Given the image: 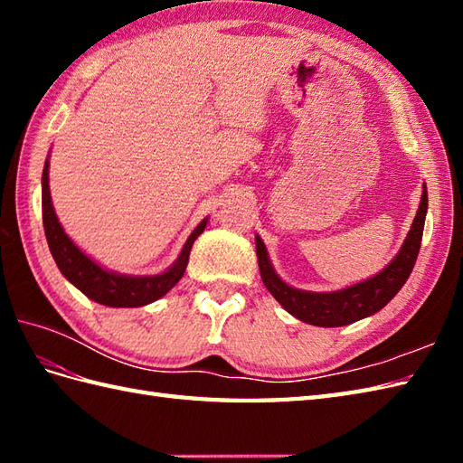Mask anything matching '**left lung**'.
<instances>
[{
  "label": "left lung",
  "mask_w": 463,
  "mask_h": 463,
  "mask_svg": "<svg viewBox=\"0 0 463 463\" xmlns=\"http://www.w3.org/2000/svg\"><path fill=\"white\" fill-rule=\"evenodd\" d=\"M426 211L428 191L424 186L416 219L411 222V229L404 244H402L400 252L396 254V259L370 280L358 282L354 284V287L336 292H304L298 288H292L287 282H282L277 277V272L272 270L264 242L260 241V237H257L260 279L272 297L282 304L284 310L290 312L292 317H297L302 322L314 324V326H346V324L372 317L373 312L382 310L396 297L398 290L406 284L411 269H414L421 244V234H424Z\"/></svg>",
  "instance_id": "1"
}]
</instances>
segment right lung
Returning a JSON list of instances; mask_svg holds the SVG:
<instances>
[{
    "instance_id": "right-lung-1",
    "label": "right lung",
    "mask_w": 463,
    "mask_h": 463,
    "mask_svg": "<svg viewBox=\"0 0 463 463\" xmlns=\"http://www.w3.org/2000/svg\"><path fill=\"white\" fill-rule=\"evenodd\" d=\"M47 175H49V161H45L43 176H42L43 229H45L49 250H52L57 267L61 270L63 277L71 282L73 287L80 288L87 298L105 304V307L137 308L165 297V294L183 279V274L186 270V262H189L193 242L204 231L206 219L193 231L189 241L184 242L179 259H176V262L166 272L156 274V277H125V274H115L101 269L97 262H93L87 254H83L80 249H77L71 242V239L63 232L52 204Z\"/></svg>"
}]
</instances>
